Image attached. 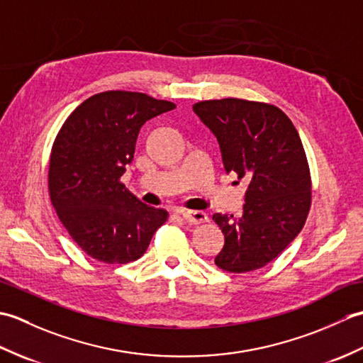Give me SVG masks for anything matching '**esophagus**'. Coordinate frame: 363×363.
<instances>
[{"mask_svg": "<svg viewBox=\"0 0 363 363\" xmlns=\"http://www.w3.org/2000/svg\"><path fill=\"white\" fill-rule=\"evenodd\" d=\"M181 215H182V218L189 223V225H201V223L207 221V215L203 211H186Z\"/></svg>", "mask_w": 363, "mask_h": 363, "instance_id": "obj_1", "label": "esophagus"}]
</instances>
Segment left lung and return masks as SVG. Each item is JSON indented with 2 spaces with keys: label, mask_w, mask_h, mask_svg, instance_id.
I'll use <instances>...</instances> for the list:
<instances>
[{
  "label": "left lung",
  "mask_w": 363,
  "mask_h": 363,
  "mask_svg": "<svg viewBox=\"0 0 363 363\" xmlns=\"http://www.w3.org/2000/svg\"><path fill=\"white\" fill-rule=\"evenodd\" d=\"M194 112L217 137L226 173L248 181L242 217H212L225 234L215 265L229 273L265 267L295 240L311 209L298 130L279 107L238 98L199 101Z\"/></svg>",
  "instance_id": "obj_1"
}]
</instances>
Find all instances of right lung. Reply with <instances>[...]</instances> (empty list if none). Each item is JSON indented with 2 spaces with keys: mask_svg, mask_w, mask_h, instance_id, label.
Returning a JSON list of instances; mask_svg holds the SVG:
<instances>
[{
  "mask_svg": "<svg viewBox=\"0 0 363 363\" xmlns=\"http://www.w3.org/2000/svg\"><path fill=\"white\" fill-rule=\"evenodd\" d=\"M174 107L138 91L111 90L86 99L60 128L50 157V198L90 257L134 262L167 221V211L143 204L120 177L134 159L140 128Z\"/></svg>",
  "mask_w": 363,
  "mask_h": 363,
  "instance_id": "1",
  "label": "right lung"
}]
</instances>
